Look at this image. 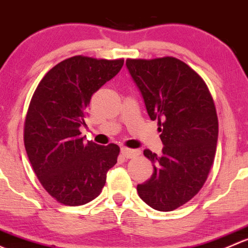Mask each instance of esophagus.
<instances>
[{
    "label": "esophagus",
    "mask_w": 248,
    "mask_h": 248,
    "mask_svg": "<svg viewBox=\"0 0 248 248\" xmlns=\"http://www.w3.org/2000/svg\"><path fill=\"white\" fill-rule=\"evenodd\" d=\"M121 154L123 155L125 159H131V157L136 156V155L139 154V152L135 149H129V148H122Z\"/></svg>",
    "instance_id": "esophagus-1"
}]
</instances>
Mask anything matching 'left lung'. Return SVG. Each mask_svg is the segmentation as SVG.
Instances as JSON below:
<instances>
[{"label":"left lung","mask_w":248,"mask_h":248,"mask_svg":"<svg viewBox=\"0 0 248 248\" xmlns=\"http://www.w3.org/2000/svg\"><path fill=\"white\" fill-rule=\"evenodd\" d=\"M150 119H157L162 154L143 152L154 166L152 177L137 185L143 202L172 211L195 197L214 163L218 121L203 78L174 57L126 60Z\"/></svg>","instance_id":"8db88e82"}]
</instances>
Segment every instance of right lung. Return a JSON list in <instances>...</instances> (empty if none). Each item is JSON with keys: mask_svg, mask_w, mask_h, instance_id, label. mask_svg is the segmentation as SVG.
I'll return each mask as SVG.
<instances>
[{"mask_svg": "<svg viewBox=\"0 0 248 248\" xmlns=\"http://www.w3.org/2000/svg\"><path fill=\"white\" fill-rule=\"evenodd\" d=\"M124 60L67 58L47 71L33 94L24 142L35 175L61 204L83 205L100 195L119 147L83 141L86 108L101 86L117 75Z\"/></svg>", "mask_w": 248, "mask_h": 248, "instance_id": "obj_1", "label": "right lung"}]
</instances>
